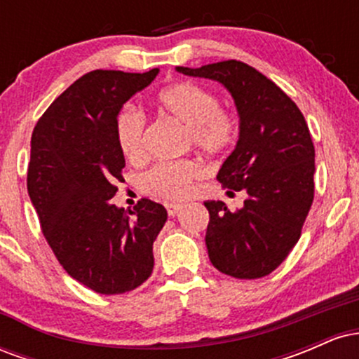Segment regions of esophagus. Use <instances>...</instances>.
I'll use <instances>...</instances> for the list:
<instances>
[{"label": "esophagus", "mask_w": 359, "mask_h": 359, "mask_svg": "<svg viewBox=\"0 0 359 359\" xmlns=\"http://www.w3.org/2000/svg\"><path fill=\"white\" fill-rule=\"evenodd\" d=\"M180 209H182V205H180V204H167V212H168V216H170V217L177 216Z\"/></svg>", "instance_id": "1"}]
</instances>
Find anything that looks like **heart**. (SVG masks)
Instances as JSON below:
<instances>
[{
	"instance_id": "1",
	"label": "heart",
	"mask_w": 359,
	"mask_h": 359,
	"mask_svg": "<svg viewBox=\"0 0 359 359\" xmlns=\"http://www.w3.org/2000/svg\"><path fill=\"white\" fill-rule=\"evenodd\" d=\"M156 108L185 126L194 147L208 155L228 150L236 140V125L228 113L219 109V101L211 90L194 82H177L156 94ZM116 143L126 160L137 163L145 158V119L137 109L125 108L114 121ZM203 175L199 163H160L143 177V189L167 203H180L192 192L194 180Z\"/></svg>"
}]
</instances>
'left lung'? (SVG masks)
Listing matches in <instances>:
<instances>
[{
	"label": "left lung",
	"instance_id": "left-lung-1",
	"mask_svg": "<svg viewBox=\"0 0 359 359\" xmlns=\"http://www.w3.org/2000/svg\"><path fill=\"white\" fill-rule=\"evenodd\" d=\"M191 77L219 82L240 118L234 150L217 174L228 192L245 191L243 208L208 201L209 259L234 278H262L299 241L314 199V145L304 114L269 77L238 60L199 69L175 67Z\"/></svg>",
	"mask_w": 359,
	"mask_h": 359
}]
</instances>
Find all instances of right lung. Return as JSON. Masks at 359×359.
<instances>
[{"label":"right lung","mask_w":359,"mask_h":359,"mask_svg":"<svg viewBox=\"0 0 359 359\" xmlns=\"http://www.w3.org/2000/svg\"><path fill=\"white\" fill-rule=\"evenodd\" d=\"M93 71L48 106L32 135L27 187L45 240L64 270L97 294L135 290L154 271L162 204H113L125 155L114 135L123 104L158 76Z\"/></svg>","instance_id":"add662e5"}]
</instances>
